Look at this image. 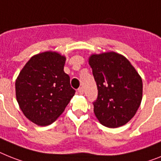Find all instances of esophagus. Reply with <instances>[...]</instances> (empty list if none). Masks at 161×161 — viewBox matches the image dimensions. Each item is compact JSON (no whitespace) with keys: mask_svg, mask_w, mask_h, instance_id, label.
Instances as JSON below:
<instances>
[{"mask_svg":"<svg viewBox=\"0 0 161 161\" xmlns=\"http://www.w3.org/2000/svg\"><path fill=\"white\" fill-rule=\"evenodd\" d=\"M78 92H79L80 95H83V94H84V89L82 88V87H80V88L78 89Z\"/></svg>","mask_w":161,"mask_h":161,"instance_id":"esophagus-1","label":"esophagus"}]
</instances>
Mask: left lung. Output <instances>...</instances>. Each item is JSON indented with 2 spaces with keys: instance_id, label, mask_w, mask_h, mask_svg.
<instances>
[{
  "instance_id": "left-lung-1",
  "label": "left lung",
  "mask_w": 161,
  "mask_h": 161,
  "mask_svg": "<svg viewBox=\"0 0 161 161\" xmlns=\"http://www.w3.org/2000/svg\"><path fill=\"white\" fill-rule=\"evenodd\" d=\"M89 64L98 88L94 112L102 125H125L142 99V80L131 62L115 52L92 54Z\"/></svg>"
}]
</instances>
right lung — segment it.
I'll return each mask as SVG.
<instances>
[{"label": "right lung", "instance_id": "right-lung-1", "mask_svg": "<svg viewBox=\"0 0 161 161\" xmlns=\"http://www.w3.org/2000/svg\"><path fill=\"white\" fill-rule=\"evenodd\" d=\"M66 57L47 51L33 56L15 81L17 102L25 116L38 126L57 120L75 95L64 72Z\"/></svg>", "mask_w": 161, "mask_h": 161}]
</instances>
